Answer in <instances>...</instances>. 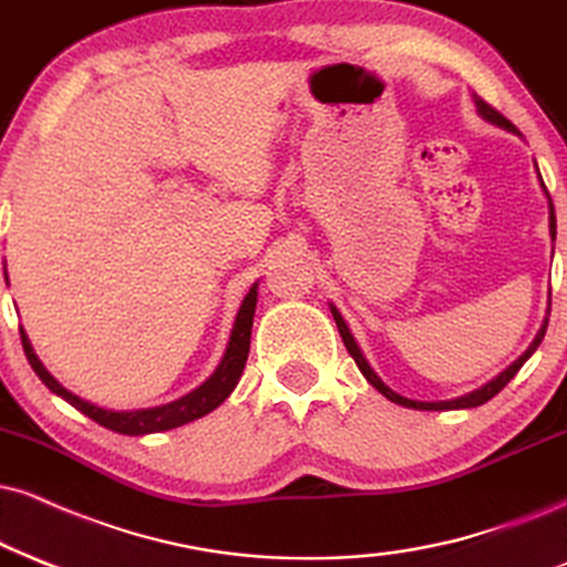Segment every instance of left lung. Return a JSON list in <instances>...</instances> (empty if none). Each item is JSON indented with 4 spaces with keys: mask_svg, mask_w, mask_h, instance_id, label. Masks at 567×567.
<instances>
[{
    "mask_svg": "<svg viewBox=\"0 0 567 567\" xmlns=\"http://www.w3.org/2000/svg\"><path fill=\"white\" fill-rule=\"evenodd\" d=\"M473 102H476V107H478V113L486 117V121H492V123H497V125H502V128H507V131H515V125L507 121L505 115L499 113V110H494L492 104L488 102H484L481 100V96H473ZM544 186V184H542ZM544 192H547V188H544ZM549 197V194H547ZM557 223H555V207H551V202H549V230H551V239H555V234H557ZM331 312H333V320H337V328H339V333H341V341H344V347H347V352L352 354V360L358 362V368H360V373L365 375V379L373 383L375 389L381 391L383 396H386V400H391V402H396V404H402V408H412V410H463V408H478V404H484V402H488L492 400V396H497L502 389L507 386L509 381L515 379V373H518V370L523 368V362H526L530 354L536 352V347L542 344V339H544V333H547V323H549V318L544 320V326H542V331L536 333V339H534V344H530L526 352L520 354L518 360L513 362V365H509L505 373H499L497 379H494L492 383H486L484 389H478V391H473V394H465V396H460V400H452V402H415V400H408V396H400L396 394V391H391L386 383H383L379 375L373 373V370H370V365L365 362V358H362V352H360V347L354 344V339H352V333H349V328H347V323H344V318L339 316V310L337 307H331Z\"/></svg>",
    "mask_w": 567,
    "mask_h": 567,
    "instance_id": "obj_1",
    "label": "left lung"
}]
</instances>
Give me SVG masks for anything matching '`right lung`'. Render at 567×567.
Wrapping results in <instances>:
<instances>
[{"label":"right lung","mask_w":567,"mask_h":567,"mask_svg":"<svg viewBox=\"0 0 567 567\" xmlns=\"http://www.w3.org/2000/svg\"><path fill=\"white\" fill-rule=\"evenodd\" d=\"M4 278H7V272H4ZM255 305H257V286H251L249 295L244 297L239 316H236L234 331H230L228 349H226V354H223L218 370H215V373L209 375V379L202 383L199 389H194L192 394L181 396L178 402L163 404V408H152V410L113 412V410L96 408V404H91V402H83L81 396L70 394L68 389H62L60 383L47 373V368L41 365L37 354H33L31 344H28V337H25L23 328H20V341H23V352H25L28 362H31L33 373H37L39 379L44 381V386H49V391H54V394L73 404L75 410H81L83 415H89L91 421L104 425V429L125 433V436H138V433L167 431V429H176V425H184L188 421H197V417L207 415L209 410H215L223 400H226L230 391H234L236 383H239L244 365H247Z\"/></svg>","instance_id":"1"}]
</instances>
